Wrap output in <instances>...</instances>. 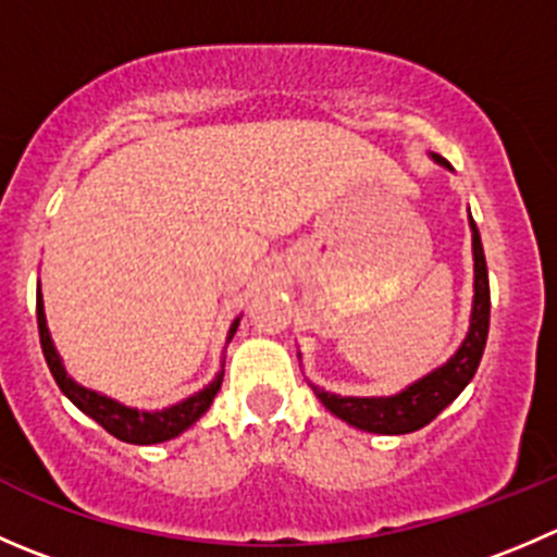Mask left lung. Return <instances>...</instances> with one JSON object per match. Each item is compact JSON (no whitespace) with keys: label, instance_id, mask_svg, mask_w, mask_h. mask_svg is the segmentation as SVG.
Wrapping results in <instances>:
<instances>
[{"label":"left lung","instance_id":"left-lung-1","mask_svg":"<svg viewBox=\"0 0 557 557\" xmlns=\"http://www.w3.org/2000/svg\"><path fill=\"white\" fill-rule=\"evenodd\" d=\"M435 163L446 165L444 158L433 154ZM473 234V307H471V326H468L466 339L455 350L446 364L435 367L430 375L419 377L416 383L405 386L403 392L392 397H339L323 388L312 386L315 397L332 410L337 419L348 422L350 428L364 430V433L377 435H405L428 428L435 416L449 408L462 388L476 375L479 361H482L484 345H487L490 332V277L487 261H484L482 236H479L476 223L471 218Z\"/></svg>","mask_w":557,"mask_h":557}]
</instances>
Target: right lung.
<instances>
[{"label":"right lung","mask_w":557,"mask_h":557,"mask_svg":"<svg viewBox=\"0 0 557 557\" xmlns=\"http://www.w3.org/2000/svg\"><path fill=\"white\" fill-rule=\"evenodd\" d=\"M236 326H239V318L231 323L228 339L234 337ZM37 329H40L42 356H46L48 370H51L53 381L59 383V388L67 394V399L75 405V408L84 410L89 419H95L102 430H108L113 438L124 441V444L149 446V444H163V441H171L176 438V435H182L187 428H193V424L207 413L214 394L220 392V383H223V372H218V377H214L207 388H201V392L193 394V397L182 399V403L171 405V408L154 410V413H149V410L127 408V405L116 403V399L106 397V394H97L91 392V388L81 386V383H75L73 377L67 375L57 348H53L51 332H48L40 290H37Z\"/></svg>","instance_id":"1"}]
</instances>
